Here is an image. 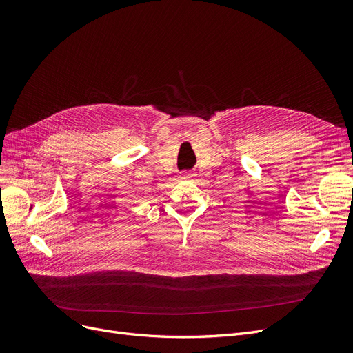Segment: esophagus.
I'll return each mask as SVG.
<instances>
[{
    "label": "esophagus",
    "instance_id": "1",
    "mask_svg": "<svg viewBox=\"0 0 353 353\" xmlns=\"http://www.w3.org/2000/svg\"><path fill=\"white\" fill-rule=\"evenodd\" d=\"M194 176H195L194 174H191V172H185V174H182V175H181V179H185V181H187V179H192Z\"/></svg>",
    "mask_w": 353,
    "mask_h": 353
}]
</instances>
